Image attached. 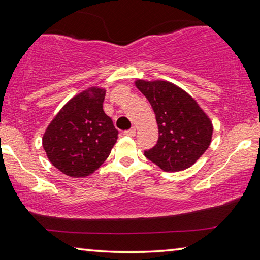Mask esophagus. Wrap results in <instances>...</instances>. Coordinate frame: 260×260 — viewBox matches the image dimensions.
Masks as SVG:
<instances>
[{"label": "esophagus", "mask_w": 260, "mask_h": 260, "mask_svg": "<svg viewBox=\"0 0 260 260\" xmlns=\"http://www.w3.org/2000/svg\"><path fill=\"white\" fill-rule=\"evenodd\" d=\"M135 128L134 127H132V128H129V129H127V131H125L124 132V134L125 135H127V136H131V138H133V136H135Z\"/></svg>", "instance_id": "obj_1"}]
</instances>
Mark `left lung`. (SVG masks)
<instances>
[{
    "label": "left lung",
    "instance_id": "obj_1",
    "mask_svg": "<svg viewBox=\"0 0 260 260\" xmlns=\"http://www.w3.org/2000/svg\"><path fill=\"white\" fill-rule=\"evenodd\" d=\"M156 114L158 141L144 151L149 160L165 172L191 166L209 148L213 127L196 101L167 81L135 82Z\"/></svg>",
    "mask_w": 260,
    "mask_h": 260
}]
</instances>
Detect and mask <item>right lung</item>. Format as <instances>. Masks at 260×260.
<instances>
[{"label":"right lung","mask_w":260,"mask_h":260,"mask_svg":"<svg viewBox=\"0 0 260 260\" xmlns=\"http://www.w3.org/2000/svg\"><path fill=\"white\" fill-rule=\"evenodd\" d=\"M105 90L91 87L61 108L42 139L56 169L72 178L87 177L111 152L119 132L103 111Z\"/></svg>","instance_id":"right-lung-1"}]
</instances>
